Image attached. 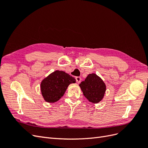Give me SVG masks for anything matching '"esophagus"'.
I'll use <instances>...</instances> for the list:
<instances>
[{
    "mask_svg": "<svg viewBox=\"0 0 148 148\" xmlns=\"http://www.w3.org/2000/svg\"><path fill=\"white\" fill-rule=\"evenodd\" d=\"M75 79H76V81H77V82L78 83H79L80 82H81V80H82V78L80 77H75Z\"/></svg>",
    "mask_w": 148,
    "mask_h": 148,
    "instance_id": "34e87169",
    "label": "esophagus"
}]
</instances>
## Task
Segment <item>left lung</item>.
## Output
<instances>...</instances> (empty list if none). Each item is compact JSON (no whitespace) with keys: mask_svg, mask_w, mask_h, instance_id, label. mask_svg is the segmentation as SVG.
I'll use <instances>...</instances> for the list:
<instances>
[{"mask_svg":"<svg viewBox=\"0 0 148 148\" xmlns=\"http://www.w3.org/2000/svg\"><path fill=\"white\" fill-rule=\"evenodd\" d=\"M79 86L85 97L93 104L102 101L106 91L105 83L96 73L89 74Z\"/></svg>","mask_w":148,"mask_h":148,"instance_id":"left-lung-1","label":"left lung"}]
</instances>
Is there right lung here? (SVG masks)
I'll list each match as a JSON object with an SVG mask.
<instances>
[{"instance_id":"right-lung-1","label":"right lung","mask_w":148,"mask_h":148,"mask_svg":"<svg viewBox=\"0 0 148 148\" xmlns=\"http://www.w3.org/2000/svg\"><path fill=\"white\" fill-rule=\"evenodd\" d=\"M76 83V79L64 71L56 70L42 79L41 91L45 101L54 103L64 96L69 84Z\"/></svg>"}]
</instances>
